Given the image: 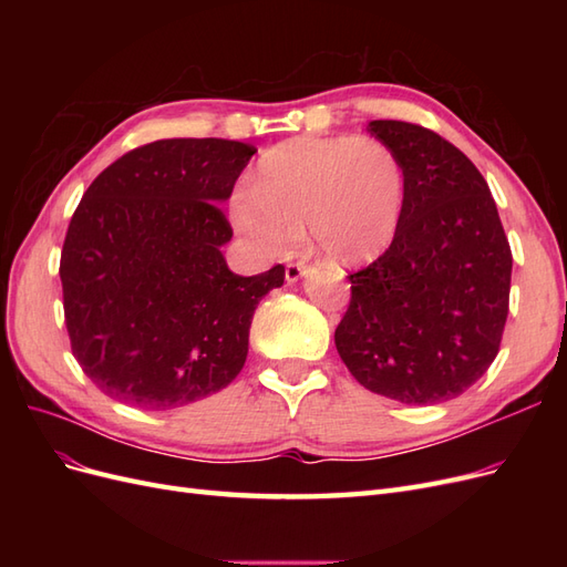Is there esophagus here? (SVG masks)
I'll return each mask as SVG.
<instances>
[{
    "label": "esophagus",
    "instance_id": "esophagus-1",
    "mask_svg": "<svg viewBox=\"0 0 567 567\" xmlns=\"http://www.w3.org/2000/svg\"><path fill=\"white\" fill-rule=\"evenodd\" d=\"M305 271H307V265H305L302 260H298V262H288V265H286V281H288V284L298 281Z\"/></svg>",
    "mask_w": 567,
    "mask_h": 567
}]
</instances>
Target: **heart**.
<instances>
[{"mask_svg": "<svg viewBox=\"0 0 567 567\" xmlns=\"http://www.w3.org/2000/svg\"><path fill=\"white\" fill-rule=\"evenodd\" d=\"M404 194V165L390 144L375 136L302 134L262 153L248 196L231 203V219L267 255L293 250L307 225L326 257L354 265L390 246Z\"/></svg>", "mask_w": 567, "mask_h": 567, "instance_id": "1", "label": "heart"}]
</instances>
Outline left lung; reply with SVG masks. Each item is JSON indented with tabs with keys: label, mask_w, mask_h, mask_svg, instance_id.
Instances as JSON below:
<instances>
[{
	"label": "left lung",
	"mask_w": 567,
	"mask_h": 567,
	"mask_svg": "<svg viewBox=\"0 0 567 567\" xmlns=\"http://www.w3.org/2000/svg\"><path fill=\"white\" fill-rule=\"evenodd\" d=\"M404 165L390 248L350 274L336 348L359 385L404 404L458 398L499 354L513 255L480 169L433 130L371 120Z\"/></svg>",
	"instance_id": "1"
}]
</instances>
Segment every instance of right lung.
I'll return each instance as SVG.
<instances>
[{"instance_id": "1", "label": "right lung", "mask_w": 567, "mask_h": 567, "mask_svg": "<svg viewBox=\"0 0 567 567\" xmlns=\"http://www.w3.org/2000/svg\"><path fill=\"white\" fill-rule=\"evenodd\" d=\"M255 146L161 140L101 173L61 250L63 315L84 375L111 400L165 411L227 388L246 364L257 302L284 265L238 277L221 246L227 200Z\"/></svg>"}]
</instances>
